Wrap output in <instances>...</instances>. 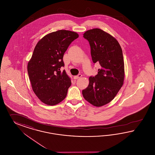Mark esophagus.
Instances as JSON below:
<instances>
[{"label": "esophagus", "instance_id": "34e87169", "mask_svg": "<svg viewBox=\"0 0 155 155\" xmlns=\"http://www.w3.org/2000/svg\"><path fill=\"white\" fill-rule=\"evenodd\" d=\"M81 77H82V74H79L78 75L74 76V78L75 80H77V79H78V78H81Z\"/></svg>", "mask_w": 155, "mask_h": 155}]
</instances>
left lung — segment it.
<instances>
[{"instance_id":"8db88e82","label":"left lung","mask_w":155,"mask_h":155,"mask_svg":"<svg viewBox=\"0 0 155 155\" xmlns=\"http://www.w3.org/2000/svg\"><path fill=\"white\" fill-rule=\"evenodd\" d=\"M84 37L90 44L92 61L101 67L97 74L89 77L82 95L91 104L101 107L111 101L124 84L122 50L116 38L98 28L85 31Z\"/></svg>"}]
</instances>
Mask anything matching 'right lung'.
I'll return each mask as SVG.
<instances>
[{"mask_svg":"<svg viewBox=\"0 0 155 155\" xmlns=\"http://www.w3.org/2000/svg\"><path fill=\"white\" fill-rule=\"evenodd\" d=\"M78 36L74 31L59 30L45 35L35 48L28 73L34 93L45 104H59L67 96L71 80L60 68L64 66V52Z\"/></svg>","mask_w":155,"mask_h":155,"instance_id":"1","label":"right lung"}]
</instances>
